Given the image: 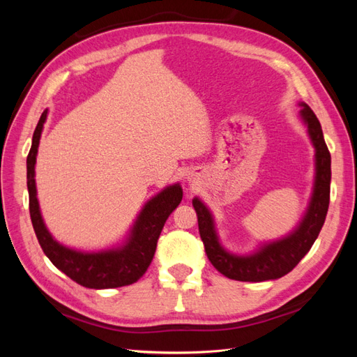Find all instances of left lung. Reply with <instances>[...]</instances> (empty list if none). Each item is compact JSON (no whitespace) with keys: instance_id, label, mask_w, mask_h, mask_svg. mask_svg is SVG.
Returning a JSON list of instances; mask_svg holds the SVG:
<instances>
[{"instance_id":"1","label":"left lung","mask_w":357,"mask_h":357,"mask_svg":"<svg viewBox=\"0 0 357 357\" xmlns=\"http://www.w3.org/2000/svg\"><path fill=\"white\" fill-rule=\"evenodd\" d=\"M299 105V114L316 149V180L308 208L294 232L282 240L264 244L252 255L236 256L220 245L210 210L199 198L192 201L198 215L201 240L210 262L220 274L236 282H266L286 275L310 252L325 223L331 193V153L314 112L305 102Z\"/></svg>"}]
</instances>
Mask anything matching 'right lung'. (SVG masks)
I'll return each mask as SVG.
<instances>
[{
  "label": "right lung",
  "instance_id": "add662e5",
  "mask_svg": "<svg viewBox=\"0 0 357 357\" xmlns=\"http://www.w3.org/2000/svg\"><path fill=\"white\" fill-rule=\"evenodd\" d=\"M47 110L41 113L32 135V146L26 158V185L29 193V214L37 240L43 252L59 271L73 282L89 289H113L138 282L152 262L158 238L168 215L177 208L183 198L180 185H172L159 192L139 211L131 234L125 244L110 250L86 253L59 244L47 231L41 218L36 188V159L43 125Z\"/></svg>",
  "mask_w": 357,
  "mask_h": 357
}]
</instances>
